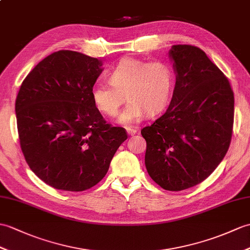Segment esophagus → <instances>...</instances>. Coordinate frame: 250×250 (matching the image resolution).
<instances>
[{
	"instance_id": "esophagus-1",
	"label": "esophagus",
	"mask_w": 250,
	"mask_h": 250,
	"mask_svg": "<svg viewBox=\"0 0 250 250\" xmlns=\"http://www.w3.org/2000/svg\"><path fill=\"white\" fill-rule=\"evenodd\" d=\"M137 129H135V127H132V126H129V127H126V133L127 134H129L130 136H133V135H135V134H137Z\"/></svg>"
}]
</instances>
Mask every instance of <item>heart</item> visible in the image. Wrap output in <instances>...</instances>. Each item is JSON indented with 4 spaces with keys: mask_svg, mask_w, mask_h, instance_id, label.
Instances as JSON below:
<instances>
[{
    "mask_svg": "<svg viewBox=\"0 0 250 250\" xmlns=\"http://www.w3.org/2000/svg\"><path fill=\"white\" fill-rule=\"evenodd\" d=\"M109 85H96L91 89V100L99 112L116 116L126 96L127 104L117 123L132 125L142 121L149 113H161L169 103L175 75L164 61L147 62L138 59L121 60L107 75Z\"/></svg>",
    "mask_w": 250,
    "mask_h": 250,
    "instance_id": "b5f03b06",
    "label": "heart"
}]
</instances>
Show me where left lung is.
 Segmentation results:
<instances>
[{
    "label": "left lung",
    "instance_id": "8db88e82",
    "mask_svg": "<svg viewBox=\"0 0 250 250\" xmlns=\"http://www.w3.org/2000/svg\"><path fill=\"white\" fill-rule=\"evenodd\" d=\"M176 73L169 106L144 127L149 176L167 190L187 189L206 180L230 146L234 96L228 79L194 45L168 52Z\"/></svg>",
    "mask_w": 250,
    "mask_h": 250
}]
</instances>
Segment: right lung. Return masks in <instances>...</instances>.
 <instances>
[{
	"label": "right lung",
	"mask_w": 250,
	"mask_h": 250,
	"mask_svg": "<svg viewBox=\"0 0 250 250\" xmlns=\"http://www.w3.org/2000/svg\"><path fill=\"white\" fill-rule=\"evenodd\" d=\"M102 61L75 51L52 53L27 74L16 100L22 152L32 171L56 189L82 191L100 182L124 127L106 124L91 100Z\"/></svg>",
	"instance_id": "right-lung-1"
}]
</instances>
